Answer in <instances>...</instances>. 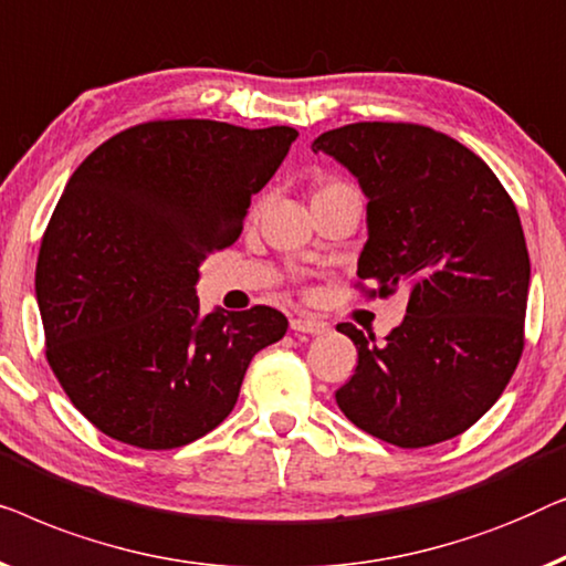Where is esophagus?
<instances>
[{
    "label": "esophagus",
    "instance_id": "obj_1",
    "mask_svg": "<svg viewBox=\"0 0 566 566\" xmlns=\"http://www.w3.org/2000/svg\"><path fill=\"white\" fill-rule=\"evenodd\" d=\"M290 328L294 333H310V336H321V333L328 331V325L321 323V321H315V317L297 315V317H292V321H290Z\"/></svg>",
    "mask_w": 566,
    "mask_h": 566
}]
</instances>
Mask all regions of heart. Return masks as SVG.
I'll list each match as a JSON object with an SVG mask.
<instances>
[{
  "mask_svg": "<svg viewBox=\"0 0 566 566\" xmlns=\"http://www.w3.org/2000/svg\"><path fill=\"white\" fill-rule=\"evenodd\" d=\"M348 185H344V181H336V179H331V181H323L321 187L315 189V197L317 195H328V192H336V189H346Z\"/></svg>",
  "mask_w": 566,
  "mask_h": 566,
  "instance_id": "obj_1",
  "label": "heart"
}]
</instances>
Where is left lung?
I'll list each match as a JSON object with an SVG mask.
<instances>
[{"instance_id": "left-lung-1", "label": "left lung", "mask_w": 566, "mask_h": 566, "mask_svg": "<svg viewBox=\"0 0 566 566\" xmlns=\"http://www.w3.org/2000/svg\"><path fill=\"white\" fill-rule=\"evenodd\" d=\"M313 150L346 166L369 200L356 272L369 297L408 292V315L381 346L338 325L359 352L336 392L340 412L400 449L464 433L523 354L531 261L511 195L480 156L423 125H344Z\"/></svg>"}]
</instances>
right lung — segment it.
Here are the masks:
<instances>
[{
	"label": "right lung",
	"instance_id": "obj_1",
	"mask_svg": "<svg viewBox=\"0 0 566 566\" xmlns=\"http://www.w3.org/2000/svg\"><path fill=\"white\" fill-rule=\"evenodd\" d=\"M297 130L154 120L113 135L71 174L35 269L45 356L74 408L109 439L177 449L230 416L280 310L200 313L195 284L235 243L251 197Z\"/></svg>",
	"mask_w": 566,
	"mask_h": 566
}]
</instances>
